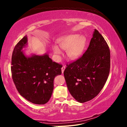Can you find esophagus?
<instances>
[{
    "label": "esophagus",
    "mask_w": 127,
    "mask_h": 127,
    "mask_svg": "<svg viewBox=\"0 0 127 127\" xmlns=\"http://www.w3.org/2000/svg\"><path fill=\"white\" fill-rule=\"evenodd\" d=\"M65 69V66L64 65H63L62 66V73L64 72V71Z\"/></svg>",
    "instance_id": "1"
}]
</instances>
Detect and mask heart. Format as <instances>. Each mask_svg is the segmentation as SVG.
Returning a JSON list of instances; mask_svg holds the SVG:
<instances>
[{
  "mask_svg": "<svg viewBox=\"0 0 127 127\" xmlns=\"http://www.w3.org/2000/svg\"><path fill=\"white\" fill-rule=\"evenodd\" d=\"M59 46L64 50H66V54L71 59H76L81 55L84 49L86 39L82 35L70 34L64 36L58 40ZM53 51L56 54L61 53L60 49L56 45L52 47Z\"/></svg>",
  "mask_w": 127,
  "mask_h": 127,
  "instance_id": "b5f03b06",
  "label": "heart"
}]
</instances>
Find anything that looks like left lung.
Here are the masks:
<instances>
[{
  "instance_id": "8db88e82",
  "label": "left lung",
  "mask_w": 127,
  "mask_h": 127,
  "mask_svg": "<svg viewBox=\"0 0 127 127\" xmlns=\"http://www.w3.org/2000/svg\"><path fill=\"white\" fill-rule=\"evenodd\" d=\"M110 53L104 38L95 29L87 50L81 57L66 64L64 78L71 95L80 103L95 97L107 81Z\"/></svg>"
}]
</instances>
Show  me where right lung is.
I'll list each match as a JSON object with an SVG mask.
<instances>
[{
	"label": "right lung",
	"instance_id": "obj_1",
	"mask_svg": "<svg viewBox=\"0 0 127 127\" xmlns=\"http://www.w3.org/2000/svg\"><path fill=\"white\" fill-rule=\"evenodd\" d=\"M26 43L25 36L13 49L11 66L12 78L20 95L32 103L44 104L51 96L54 78L61 75L62 66L53 62L48 54L26 57L22 50Z\"/></svg>",
	"mask_w": 127,
	"mask_h": 127
}]
</instances>
